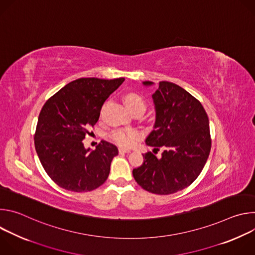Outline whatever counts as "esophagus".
I'll return each instance as SVG.
<instances>
[{
	"instance_id": "obj_1",
	"label": "esophagus",
	"mask_w": 255,
	"mask_h": 255,
	"mask_svg": "<svg viewBox=\"0 0 255 255\" xmlns=\"http://www.w3.org/2000/svg\"><path fill=\"white\" fill-rule=\"evenodd\" d=\"M130 150L126 148H119V153H129Z\"/></svg>"
}]
</instances>
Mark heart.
Here are the masks:
<instances>
[{"label": "heart", "instance_id": "1", "mask_svg": "<svg viewBox=\"0 0 255 255\" xmlns=\"http://www.w3.org/2000/svg\"><path fill=\"white\" fill-rule=\"evenodd\" d=\"M123 101L130 112L133 110H137V109L144 112L145 109H146V102H145L144 98L141 95L137 93H127L123 97ZM109 138L122 147H130L139 138V132L133 129L117 128L109 133Z\"/></svg>", "mask_w": 255, "mask_h": 255}]
</instances>
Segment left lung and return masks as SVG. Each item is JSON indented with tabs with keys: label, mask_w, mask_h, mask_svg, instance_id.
<instances>
[{
	"label": "left lung",
	"mask_w": 255,
	"mask_h": 255,
	"mask_svg": "<svg viewBox=\"0 0 255 255\" xmlns=\"http://www.w3.org/2000/svg\"><path fill=\"white\" fill-rule=\"evenodd\" d=\"M152 98L156 120L145 142L164 151L159 159L151 152L143 154L133 176L145 191L170 195L189 187L203 170L212 143L209 119L201 102L175 84L159 82Z\"/></svg>",
	"instance_id": "left-lung-1"
}]
</instances>
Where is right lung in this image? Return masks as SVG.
<instances>
[{
    "label": "right lung",
    "mask_w": 255,
    "mask_h": 255,
    "mask_svg": "<svg viewBox=\"0 0 255 255\" xmlns=\"http://www.w3.org/2000/svg\"><path fill=\"white\" fill-rule=\"evenodd\" d=\"M124 81L79 79L64 86L42 107L34 134L35 149L44 170L60 188L90 192L108 178L117 147L102 140L91 151L83 140L98 122L104 102Z\"/></svg>",
    "instance_id": "1"
}]
</instances>
